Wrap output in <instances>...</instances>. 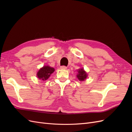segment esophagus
I'll use <instances>...</instances> for the list:
<instances>
[{
    "label": "esophagus",
    "instance_id": "34e87169",
    "mask_svg": "<svg viewBox=\"0 0 132 132\" xmlns=\"http://www.w3.org/2000/svg\"><path fill=\"white\" fill-rule=\"evenodd\" d=\"M61 68V69L65 70V69H67V67H65V66H61V68Z\"/></svg>",
    "mask_w": 132,
    "mask_h": 132
}]
</instances>
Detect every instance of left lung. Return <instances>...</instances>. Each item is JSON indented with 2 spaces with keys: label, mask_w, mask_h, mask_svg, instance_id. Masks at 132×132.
Segmentation results:
<instances>
[{
  "label": "left lung",
  "mask_w": 132,
  "mask_h": 132,
  "mask_svg": "<svg viewBox=\"0 0 132 132\" xmlns=\"http://www.w3.org/2000/svg\"><path fill=\"white\" fill-rule=\"evenodd\" d=\"M78 73L77 75V77L80 81H84L87 78V73L86 71L84 70V68L78 69Z\"/></svg>",
  "instance_id": "obj_1"
}]
</instances>
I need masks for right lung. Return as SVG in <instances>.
Instances as JSON below:
<instances>
[{"mask_svg": "<svg viewBox=\"0 0 132 132\" xmlns=\"http://www.w3.org/2000/svg\"><path fill=\"white\" fill-rule=\"evenodd\" d=\"M54 69L52 67L48 65L43 66L38 70L37 73V77L41 80H46L49 78L51 74L54 72Z\"/></svg>", "mask_w": 132, "mask_h": 132, "instance_id": "1", "label": "right lung"}]
</instances>
